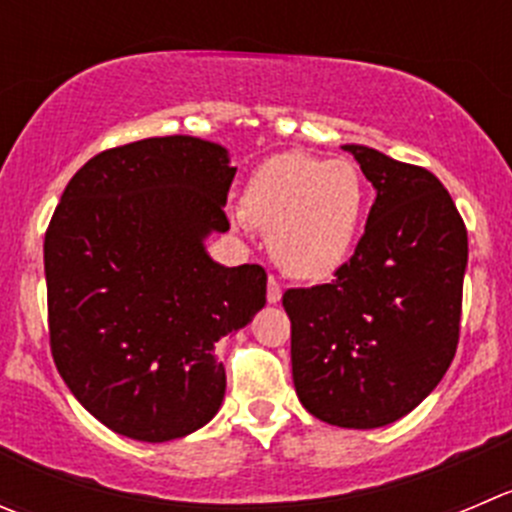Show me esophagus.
<instances>
[{
  "mask_svg": "<svg viewBox=\"0 0 512 512\" xmlns=\"http://www.w3.org/2000/svg\"><path fill=\"white\" fill-rule=\"evenodd\" d=\"M280 297H282L280 280H277L275 275H270L267 277V302H272V305H275V302H280Z\"/></svg>",
  "mask_w": 512,
  "mask_h": 512,
  "instance_id": "obj_1",
  "label": "esophagus"
}]
</instances>
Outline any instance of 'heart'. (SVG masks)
<instances>
[{
    "label": "heart",
    "mask_w": 512,
    "mask_h": 512,
    "mask_svg": "<svg viewBox=\"0 0 512 512\" xmlns=\"http://www.w3.org/2000/svg\"><path fill=\"white\" fill-rule=\"evenodd\" d=\"M237 220L270 232V252L287 275L325 280L355 252L365 185L347 160L282 152L252 172Z\"/></svg>",
    "instance_id": "heart-1"
}]
</instances>
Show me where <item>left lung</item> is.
Wrapping results in <instances>:
<instances>
[{"mask_svg":"<svg viewBox=\"0 0 512 512\" xmlns=\"http://www.w3.org/2000/svg\"><path fill=\"white\" fill-rule=\"evenodd\" d=\"M377 190L335 280L292 287V380L322 423L370 430L418 408L460 340L468 230L430 170L345 145Z\"/></svg>","mask_w":512,"mask_h":512,"instance_id":"left-lung-1","label":"left lung"}]
</instances>
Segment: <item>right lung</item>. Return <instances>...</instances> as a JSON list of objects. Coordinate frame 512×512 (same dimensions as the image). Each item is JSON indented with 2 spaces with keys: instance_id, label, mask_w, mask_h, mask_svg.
Returning <instances> with one entry per match:
<instances>
[{
  "instance_id": "obj_1",
  "label": "right lung",
  "mask_w": 512,
  "mask_h": 512,
  "mask_svg": "<svg viewBox=\"0 0 512 512\" xmlns=\"http://www.w3.org/2000/svg\"><path fill=\"white\" fill-rule=\"evenodd\" d=\"M237 167L187 135L104 150L64 187L44 235L54 365L109 430L145 443L215 418V342L265 305L262 265L222 267L202 240L230 230Z\"/></svg>"
}]
</instances>
